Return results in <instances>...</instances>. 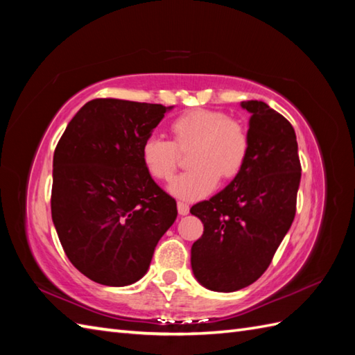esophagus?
Segmentation results:
<instances>
[{
  "mask_svg": "<svg viewBox=\"0 0 355 355\" xmlns=\"http://www.w3.org/2000/svg\"><path fill=\"white\" fill-rule=\"evenodd\" d=\"M177 207H178V215H182V216H184V215H187V214H189V205H186V202H182V201H178V205H177Z\"/></svg>",
  "mask_w": 355,
  "mask_h": 355,
  "instance_id": "34e87169",
  "label": "esophagus"
}]
</instances>
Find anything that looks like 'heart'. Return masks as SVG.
I'll return each mask as SVG.
<instances>
[{
	"label": "heart",
	"instance_id": "heart-1",
	"mask_svg": "<svg viewBox=\"0 0 355 355\" xmlns=\"http://www.w3.org/2000/svg\"><path fill=\"white\" fill-rule=\"evenodd\" d=\"M173 141L150 135L141 145V160L150 175L171 180L178 166V150H189L192 168L173 178L169 192L183 200H198L212 192L220 177L230 180L243 168L248 154L245 128L221 111L195 108L171 125Z\"/></svg>",
	"mask_w": 355,
	"mask_h": 355
}]
</instances>
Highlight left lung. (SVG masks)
I'll return each mask as SVG.
<instances>
[{"label":"left lung","instance_id":"8db88e82","mask_svg":"<svg viewBox=\"0 0 355 355\" xmlns=\"http://www.w3.org/2000/svg\"><path fill=\"white\" fill-rule=\"evenodd\" d=\"M250 112L248 154L235 178L192 206L205 232L191 248L193 276L206 288L230 293L262 276L296 214L300 183L291 123L266 102H241Z\"/></svg>","mask_w":355,"mask_h":355}]
</instances>
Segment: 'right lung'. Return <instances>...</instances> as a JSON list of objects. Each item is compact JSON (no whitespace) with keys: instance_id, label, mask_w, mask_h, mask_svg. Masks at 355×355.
<instances>
[{"instance_id":"obj_1","label":"right lung","mask_w":355,"mask_h":355,"mask_svg":"<svg viewBox=\"0 0 355 355\" xmlns=\"http://www.w3.org/2000/svg\"><path fill=\"white\" fill-rule=\"evenodd\" d=\"M173 107L94 99L82 107L53 155L51 218L82 275L125 286L146 275L177 202L141 160V145Z\"/></svg>"}]
</instances>
